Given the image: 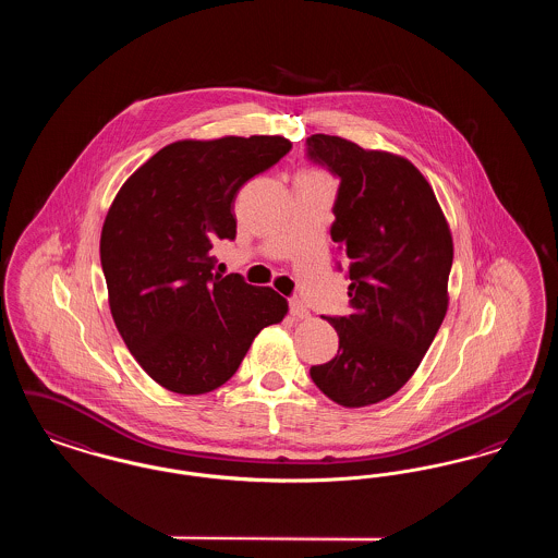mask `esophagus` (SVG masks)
Masks as SVG:
<instances>
[{"instance_id":"34e87169","label":"esophagus","mask_w":558,"mask_h":558,"mask_svg":"<svg viewBox=\"0 0 558 558\" xmlns=\"http://www.w3.org/2000/svg\"><path fill=\"white\" fill-rule=\"evenodd\" d=\"M291 314L294 319H310V310L303 305L301 299H291Z\"/></svg>"}]
</instances>
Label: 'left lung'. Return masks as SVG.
Wrapping results in <instances>:
<instances>
[{"label":"left lung","mask_w":558,"mask_h":558,"mask_svg":"<svg viewBox=\"0 0 558 558\" xmlns=\"http://www.w3.org/2000/svg\"><path fill=\"white\" fill-rule=\"evenodd\" d=\"M307 157L341 178L330 236L351 280V314L324 318L339 351L310 374L335 403L364 408L410 380L446 318L450 226L425 175L399 155L314 133Z\"/></svg>","instance_id":"8db88e82"}]
</instances>
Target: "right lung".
Returning <instances> with one entry per match:
<instances>
[{
  "instance_id": "add662e5",
  "label": "right lung",
  "mask_w": 558,
  "mask_h": 558,
  "mask_svg": "<svg viewBox=\"0 0 558 558\" xmlns=\"http://www.w3.org/2000/svg\"><path fill=\"white\" fill-rule=\"evenodd\" d=\"M282 135L180 140L135 169L100 236L108 305L135 362L160 387L203 396L239 371L253 339L289 303L215 271L213 246L236 236L240 187L282 159Z\"/></svg>"
}]
</instances>
